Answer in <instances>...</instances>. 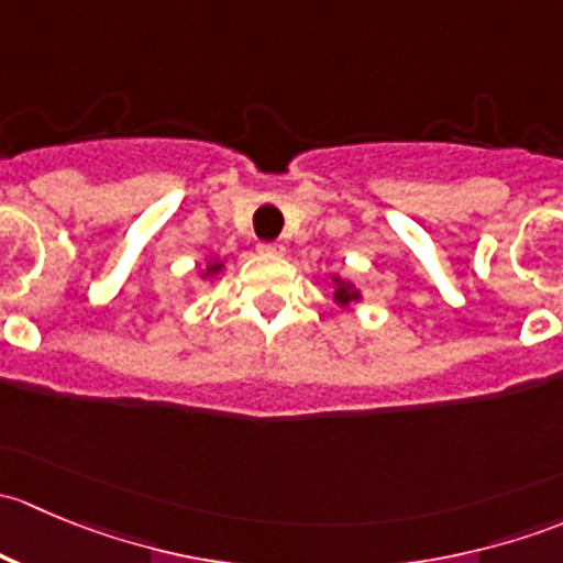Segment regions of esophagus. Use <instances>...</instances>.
I'll return each mask as SVG.
<instances>
[{"instance_id":"esophagus-1","label":"esophagus","mask_w":563,"mask_h":563,"mask_svg":"<svg viewBox=\"0 0 563 563\" xmlns=\"http://www.w3.org/2000/svg\"><path fill=\"white\" fill-rule=\"evenodd\" d=\"M258 253L261 255H283L286 253V245H283V242H261Z\"/></svg>"}]
</instances>
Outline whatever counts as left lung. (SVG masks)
I'll use <instances>...</instances> for the list:
<instances>
[{"mask_svg":"<svg viewBox=\"0 0 563 563\" xmlns=\"http://www.w3.org/2000/svg\"><path fill=\"white\" fill-rule=\"evenodd\" d=\"M334 297H338V302L349 305L351 299H356V291H351L349 286H338V291H334Z\"/></svg>","mask_w":563,"mask_h":563,"instance_id":"left-lung-1","label":"left lung"}]
</instances>
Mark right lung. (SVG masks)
I'll list each match as a JSON object with an SVG mask.
<instances>
[{"label":"right lung","mask_w":563,"mask_h":563,"mask_svg":"<svg viewBox=\"0 0 563 563\" xmlns=\"http://www.w3.org/2000/svg\"><path fill=\"white\" fill-rule=\"evenodd\" d=\"M214 269H218V264H214V266H212V272H214Z\"/></svg>","instance_id":"add662e5"}]
</instances>
